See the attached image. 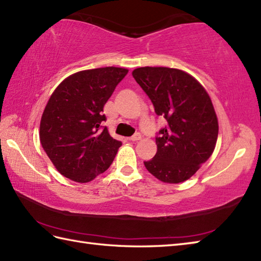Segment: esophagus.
Wrapping results in <instances>:
<instances>
[{"mask_svg":"<svg viewBox=\"0 0 261 261\" xmlns=\"http://www.w3.org/2000/svg\"><path fill=\"white\" fill-rule=\"evenodd\" d=\"M140 139H141L140 133H136V135H133L132 137L129 138V140L130 141H138V140H140Z\"/></svg>","mask_w":261,"mask_h":261,"instance_id":"34e87169","label":"esophagus"}]
</instances>
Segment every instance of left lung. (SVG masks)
I'll return each instance as SVG.
<instances>
[{
    "mask_svg": "<svg viewBox=\"0 0 261 261\" xmlns=\"http://www.w3.org/2000/svg\"><path fill=\"white\" fill-rule=\"evenodd\" d=\"M167 125L156 133V153L147 170L167 184L191 178L213 154L218 119L209 94L195 77L171 68L144 66L132 72Z\"/></svg>",
    "mask_w": 261,
    "mask_h": 261,
    "instance_id": "8db88e82",
    "label": "left lung"
}]
</instances>
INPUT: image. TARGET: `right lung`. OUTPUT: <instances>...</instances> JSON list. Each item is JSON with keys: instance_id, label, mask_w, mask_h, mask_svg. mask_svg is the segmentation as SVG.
I'll list each match as a JSON object with an SVG mask.
<instances>
[{"instance_id": "right-lung-1", "label": "right lung", "mask_w": 261, "mask_h": 261, "mask_svg": "<svg viewBox=\"0 0 261 261\" xmlns=\"http://www.w3.org/2000/svg\"><path fill=\"white\" fill-rule=\"evenodd\" d=\"M126 73L114 66L80 71L60 83L48 99L40 141L65 178L89 182L111 166L122 143L102 125L103 107Z\"/></svg>"}]
</instances>
